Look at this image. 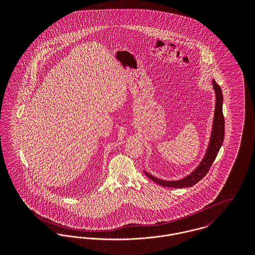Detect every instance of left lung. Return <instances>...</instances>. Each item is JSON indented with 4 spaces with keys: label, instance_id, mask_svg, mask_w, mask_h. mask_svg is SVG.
<instances>
[{
    "label": "left lung",
    "instance_id": "8db88e82",
    "mask_svg": "<svg viewBox=\"0 0 255 255\" xmlns=\"http://www.w3.org/2000/svg\"><path fill=\"white\" fill-rule=\"evenodd\" d=\"M213 88L215 91V97H216V104L214 110V119H213V126H212V131L211 136L209 140V145L207 147L206 153L201 160L200 164L186 177L182 178L181 180L177 181H166L158 179L149 173L144 171L146 176L152 180L153 182L166 187H189L194 185L195 183L199 182L204 176L208 173L210 167L212 166L219 150L224 141L225 136V120L223 116V94L222 89L216 83L215 80L212 82Z\"/></svg>",
    "mask_w": 255,
    "mask_h": 255
}]
</instances>
